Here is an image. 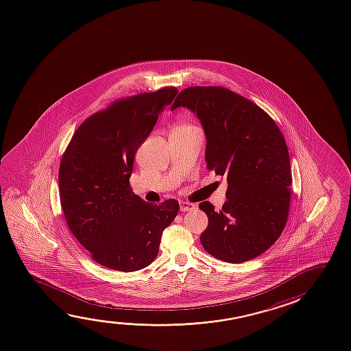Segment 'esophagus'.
Returning <instances> with one entry per match:
<instances>
[{
  "label": "esophagus",
  "instance_id": "esophagus-1",
  "mask_svg": "<svg viewBox=\"0 0 351 351\" xmlns=\"http://www.w3.org/2000/svg\"><path fill=\"white\" fill-rule=\"evenodd\" d=\"M195 205L189 202H180V210L181 211H192L195 209Z\"/></svg>",
  "mask_w": 351,
  "mask_h": 351
}]
</instances>
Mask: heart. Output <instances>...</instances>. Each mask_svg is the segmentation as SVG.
I'll return each mask as SVG.
<instances>
[{
  "mask_svg": "<svg viewBox=\"0 0 351 351\" xmlns=\"http://www.w3.org/2000/svg\"><path fill=\"white\" fill-rule=\"evenodd\" d=\"M189 128H193V125L186 124V123H178L175 125L173 129H189Z\"/></svg>",
  "mask_w": 351,
  "mask_h": 351,
  "instance_id": "b5f03b06",
  "label": "heart"
}]
</instances>
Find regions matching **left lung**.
Returning <instances> with one entry per match:
<instances>
[{
	"instance_id": "obj_1",
	"label": "left lung",
	"mask_w": 351,
	"mask_h": 351,
	"mask_svg": "<svg viewBox=\"0 0 351 351\" xmlns=\"http://www.w3.org/2000/svg\"><path fill=\"white\" fill-rule=\"evenodd\" d=\"M178 107L197 114L206 136V167L228 184L221 210L210 202L199 204L209 219L203 248L232 264L259 256L280 238L289 213L291 162L280 130L264 109L225 87H187L171 109Z\"/></svg>"
}]
</instances>
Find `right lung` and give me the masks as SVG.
<instances>
[{
	"label": "right lung",
	"mask_w": 351,
	"mask_h": 351,
	"mask_svg": "<svg viewBox=\"0 0 351 351\" xmlns=\"http://www.w3.org/2000/svg\"><path fill=\"white\" fill-rule=\"evenodd\" d=\"M176 87L120 98L77 128L60 160L62 210L92 259L131 272L156 259L162 231L178 213L176 199L151 204L130 186L134 158Z\"/></svg>",
	"instance_id": "obj_1"
}]
</instances>
